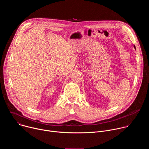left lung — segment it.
Segmentation results:
<instances>
[{
    "mask_svg": "<svg viewBox=\"0 0 149 149\" xmlns=\"http://www.w3.org/2000/svg\"><path fill=\"white\" fill-rule=\"evenodd\" d=\"M134 48L136 49V47H135V45H134Z\"/></svg>",
    "mask_w": 149,
    "mask_h": 149,
    "instance_id": "8db88e82",
    "label": "left lung"
}]
</instances>
